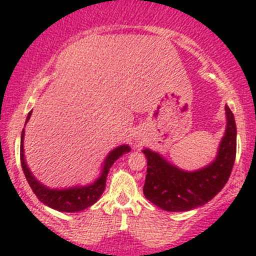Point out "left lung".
Masks as SVG:
<instances>
[{
	"instance_id": "left-lung-1",
	"label": "left lung",
	"mask_w": 256,
	"mask_h": 256,
	"mask_svg": "<svg viewBox=\"0 0 256 256\" xmlns=\"http://www.w3.org/2000/svg\"><path fill=\"white\" fill-rule=\"evenodd\" d=\"M226 128L216 156L196 171H185L150 149H143L146 158L144 196L152 204L168 212H186L210 202L224 188L236 158V122L225 106Z\"/></svg>"
}]
</instances>
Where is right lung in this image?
I'll use <instances>...</instances> for the list:
<instances>
[{"instance_id":"obj_1","label":"right lung","mask_w":256,"mask_h":256,"mask_svg":"<svg viewBox=\"0 0 256 256\" xmlns=\"http://www.w3.org/2000/svg\"><path fill=\"white\" fill-rule=\"evenodd\" d=\"M31 114L32 110L28 114L25 125L26 122L30 120ZM24 136L25 128H22V140H20V161H22V171H24L26 180L30 184L32 192H34V195L37 196V198L40 200L42 204L52 208V210H58V212H80V210H85V208L96 204L104 192L106 179H107L110 167L113 166V164L116 162L120 156H122L126 152H131L130 146L122 144L108 152L107 158H104V164H102L101 172H100L98 178H96L92 183L88 185H77V186L66 188V189H50V188L46 186V185L40 183V182L32 174L30 168H28L24 154Z\"/></svg>"}]
</instances>
